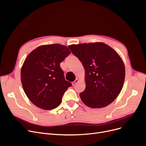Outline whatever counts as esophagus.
Here are the masks:
<instances>
[{
  "mask_svg": "<svg viewBox=\"0 0 146 146\" xmlns=\"http://www.w3.org/2000/svg\"><path fill=\"white\" fill-rule=\"evenodd\" d=\"M78 78H77V79H76L74 81H73L72 82V86H75L76 84H77V83L78 82Z\"/></svg>",
  "mask_w": 146,
  "mask_h": 146,
  "instance_id": "1",
  "label": "esophagus"
}]
</instances>
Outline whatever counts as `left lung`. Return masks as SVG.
I'll return each instance as SVG.
<instances>
[{
	"label": "left lung",
	"mask_w": 146,
	"mask_h": 146,
	"mask_svg": "<svg viewBox=\"0 0 146 146\" xmlns=\"http://www.w3.org/2000/svg\"><path fill=\"white\" fill-rule=\"evenodd\" d=\"M68 47L84 68L86 88L82 102L92 108L105 107L117 98L125 75L123 62L113 48L103 43L72 44Z\"/></svg>",
	"instance_id": "left-lung-1"
}]
</instances>
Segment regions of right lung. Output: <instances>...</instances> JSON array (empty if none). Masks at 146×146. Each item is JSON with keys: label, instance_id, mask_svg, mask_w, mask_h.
Wrapping results in <instances>:
<instances>
[{"label": "right lung", "instance_id": "right-lung-1", "mask_svg": "<svg viewBox=\"0 0 146 146\" xmlns=\"http://www.w3.org/2000/svg\"><path fill=\"white\" fill-rule=\"evenodd\" d=\"M71 53L59 44L40 46L26 58L21 71L24 92L30 100L44 110L57 108L71 82L66 81L60 66Z\"/></svg>", "mask_w": 146, "mask_h": 146}]
</instances>
